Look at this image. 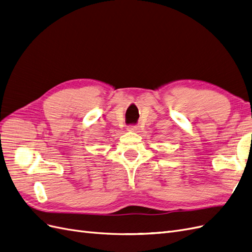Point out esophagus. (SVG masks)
Listing matches in <instances>:
<instances>
[{"label":"esophagus","instance_id":"obj_1","mask_svg":"<svg viewBox=\"0 0 252 252\" xmlns=\"http://www.w3.org/2000/svg\"><path fill=\"white\" fill-rule=\"evenodd\" d=\"M128 128L130 129V130H132V131H135V130H138V129H139V127L136 126V125H130Z\"/></svg>","mask_w":252,"mask_h":252}]
</instances>
